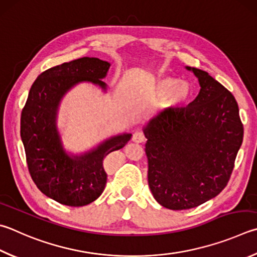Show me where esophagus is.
I'll return each mask as SVG.
<instances>
[{
	"mask_svg": "<svg viewBox=\"0 0 257 257\" xmlns=\"http://www.w3.org/2000/svg\"><path fill=\"white\" fill-rule=\"evenodd\" d=\"M145 141V135L141 132H136L133 135V142L134 143H137V144H141Z\"/></svg>",
	"mask_w": 257,
	"mask_h": 257,
	"instance_id": "1",
	"label": "esophagus"
}]
</instances>
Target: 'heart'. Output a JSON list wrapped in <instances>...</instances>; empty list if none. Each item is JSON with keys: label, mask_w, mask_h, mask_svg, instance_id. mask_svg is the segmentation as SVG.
I'll list each match as a JSON object with an SVG mask.
<instances>
[{"label": "heart", "mask_w": 257, "mask_h": 257, "mask_svg": "<svg viewBox=\"0 0 257 257\" xmlns=\"http://www.w3.org/2000/svg\"><path fill=\"white\" fill-rule=\"evenodd\" d=\"M154 92L157 95L164 96L166 106H176L188 99L190 95V87L186 83L179 82L174 77L163 76L154 83Z\"/></svg>", "instance_id": "obj_1"}]
</instances>
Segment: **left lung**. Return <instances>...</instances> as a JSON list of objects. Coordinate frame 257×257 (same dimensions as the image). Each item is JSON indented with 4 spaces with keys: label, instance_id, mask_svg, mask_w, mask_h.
<instances>
[{
    "label": "left lung",
    "instance_id": "8db88e82",
    "mask_svg": "<svg viewBox=\"0 0 257 257\" xmlns=\"http://www.w3.org/2000/svg\"><path fill=\"white\" fill-rule=\"evenodd\" d=\"M186 68L198 77V96L144 128L149 189L171 210L195 208L226 188L244 135L234 95L207 72Z\"/></svg>",
    "mask_w": 257,
    "mask_h": 257
}]
</instances>
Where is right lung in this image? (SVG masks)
Segmentation results:
<instances>
[{
	"mask_svg": "<svg viewBox=\"0 0 257 257\" xmlns=\"http://www.w3.org/2000/svg\"><path fill=\"white\" fill-rule=\"evenodd\" d=\"M110 63L83 57L51 67L37 77L21 112V139L28 170L41 192L65 206L83 207L103 192L104 157L125 146L132 135L112 137L81 156H68L56 128L59 102L69 88L88 81L106 88Z\"/></svg>",
	"mask_w": 257,
	"mask_h": 257,
	"instance_id": "obj_1",
	"label": "right lung"
}]
</instances>
